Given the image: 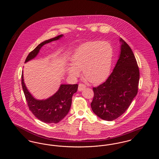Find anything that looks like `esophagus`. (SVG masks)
<instances>
[{
	"instance_id": "obj_1",
	"label": "esophagus",
	"mask_w": 159,
	"mask_h": 159,
	"mask_svg": "<svg viewBox=\"0 0 159 159\" xmlns=\"http://www.w3.org/2000/svg\"><path fill=\"white\" fill-rule=\"evenodd\" d=\"M85 88H86V86L84 84H83V83H79V87H78V91H83Z\"/></svg>"
}]
</instances>
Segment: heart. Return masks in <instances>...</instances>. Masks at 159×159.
<instances>
[{
    "label": "heart",
    "mask_w": 159,
    "mask_h": 159,
    "mask_svg": "<svg viewBox=\"0 0 159 159\" xmlns=\"http://www.w3.org/2000/svg\"><path fill=\"white\" fill-rule=\"evenodd\" d=\"M113 50L107 42L93 41L80 46L72 57L73 64L67 66L68 74L76 77L83 70L84 78L94 84L104 82L108 77L112 64Z\"/></svg>",
    "instance_id": "heart-1"
}]
</instances>
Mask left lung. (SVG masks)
I'll use <instances>...</instances> for the list:
<instances>
[{
  "mask_svg": "<svg viewBox=\"0 0 159 159\" xmlns=\"http://www.w3.org/2000/svg\"><path fill=\"white\" fill-rule=\"evenodd\" d=\"M119 58L106 82L93 88L91 108L101 119L111 121L117 119L130 105L138 90L139 71L130 46L121 39Z\"/></svg>",
  "mask_w": 159,
  "mask_h": 159,
  "instance_id": "left-lung-1",
  "label": "left lung"
}]
</instances>
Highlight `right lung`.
<instances>
[{
  "label": "right lung",
  "mask_w": 159,
  "mask_h": 159,
  "mask_svg": "<svg viewBox=\"0 0 159 159\" xmlns=\"http://www.w3.org/2000/svg\"><path fill=\"white\" fill-rule=\"evenodd\" d=\"M63 36L62 34L45 40L28 55L25 62L35 58L40 48L46 43L57 40ZM21 84L25 99L29 110L39 120L46 123H57L63 119L68 114L71 106L73 95L77 91L78 84H61L60 87L54 95L46 99L38 100L34 98L27 89L21 76Z\"/></svg>",
  "instance_id": "right-lung-1"
}]
</instances>
